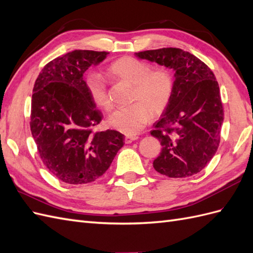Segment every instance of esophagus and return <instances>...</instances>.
<instances>
[{"mask_svg": "<svg viewBox=\"0 0 253 253\" xmlns=\"http://www.w3.org/2000/svg\"><path fill=\"white\" fill-rule=\"evenodd\" d=\"M137 138H138L137 136H133V135H126V136L125 137V141H126V144H130V143H132V141L136 140Z\"/></svg>", "mask_w": 253, "mask_h": 253, "instance_id": "1", "label": "esophagus"}]
</instances>
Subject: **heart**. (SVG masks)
<instances>
[{"mask_svg": "<svg viewBox=\"0 0 253 253\" xmlns=\"http://www.w3.org/2000/svg\"><path fill=\"white\" fill-rule=\"evenodd\" d=\"M106 74L120 83L132 84L130 106L117 109L108 118V125L126 135H134L144 128L150 118L161 116L169 107L174 91V78L166 67H155L137 58L126 55L115 60ZM85 91L98 108L110 110L113 103L106 83L90 75L84 79Z\"/></svg>", "mask_w": 253, "mask_h": 253, "instance_id": "1", "label": "heart"}]
</instances>
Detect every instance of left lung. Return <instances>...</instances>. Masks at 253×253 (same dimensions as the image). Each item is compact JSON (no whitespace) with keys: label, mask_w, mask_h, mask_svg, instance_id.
Here are the masks:
<instances>
[{"label":"left lung","mask_w":253,"mask_h":253,"mask_svg":"<svg viewBox=\"0 0 253 253\" xmlns=\"http://www.w3.org/2000/svg\"><path fill=\"white\" fill-rule=\"evenodd\" d=\"M135 54L176 72L169 105L150 132L162 146L153 168L169 178L200 173L218 150L224 117L212 71L195 55L179 48Z\"/></svg>","instance_id":"1"}]
</instances>
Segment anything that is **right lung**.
<instances>
[{
    "label": "right lung",
    "instance_id": "add662e5",
    "mask_svg": "<svg viewBox=\"0 0 253 253\" xmlns=\"http://www.w3.org/2000/svg\"><path fill=\"white\" fill-rule=\"evenodd\" d=\"M108 52L74 50L48 62L35 80L31 102V133L42 163L70 184L96 180L123 146L125 135L100 132L103 114L85 91L84 73Z\"/></svg>",
    "mask_w": 253,
    "mask_h": 253
}]
</instances>
